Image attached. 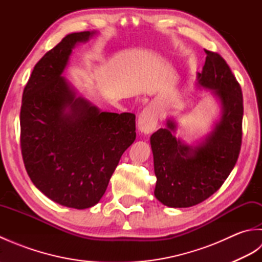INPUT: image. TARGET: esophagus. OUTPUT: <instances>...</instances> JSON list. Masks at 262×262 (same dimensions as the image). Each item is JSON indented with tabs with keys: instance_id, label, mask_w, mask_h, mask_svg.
Segmentation results:
<instances>
[{
	"instance_id": "1",
	"label": "esophagus",
	"mask_w": 262,
	"mask_h": 262,
	"mask_svg": "<svg viewBox=\"0 0 262 262\" xmlns=\"http://www.w3.org/2000/svg\"><path fill=\"white\" fill-rule=\"evenodd\" d=\"M159 115L158 111L153 105H148L142 111V114L138 117V129L144 134H149L155 130L158 126Z\"/></svg>"
}]
</instances>
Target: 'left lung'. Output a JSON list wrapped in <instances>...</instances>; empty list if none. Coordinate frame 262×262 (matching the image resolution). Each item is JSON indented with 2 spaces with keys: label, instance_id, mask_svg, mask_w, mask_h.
Masks as SVG:
<instances>
[{
  "label": "left lung",
  "instance_id": "obj_1",
  "mask_svg": "<svg viewBox=\"0 0 262 262\" xmlns=\"http://www.w3.org/2000/svg\"><path fill=\"white\" fill-rule=\"evenodd\" d=\"M198 73L199 84L214 90L223 115L203 144L189 147L172 135L174 121L168 120L151 136L157 186L154 194L169 207H191L209 198L234 168L242 144L243 96L230 66L220 54L206 51Z\"/></svg>",
  "mask_w": 262,
  "mask_h": 262
}]
</instances>
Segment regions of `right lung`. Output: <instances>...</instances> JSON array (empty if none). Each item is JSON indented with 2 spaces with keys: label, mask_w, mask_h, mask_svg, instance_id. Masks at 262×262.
<instances>
[{
  "label": "right lung",
  "mask_w": 262,
  "mask_h": 262,
  "mask_svg": "<svg viewBox=\"0 0 262 262\" xmlns=\"http://www.w3.org/2000/svg\"><path fill=\"white\" fill-rule=\"evenodd\" d=\"M93 33H70L43 55L25 86L20 111L28 176L49 199L76 209L99 203L136 138L134 114L100 111L76 98L60 75L75 43Z\"/></svg>",
  "instance_id": "right-lung-1"
}]
</instances>
